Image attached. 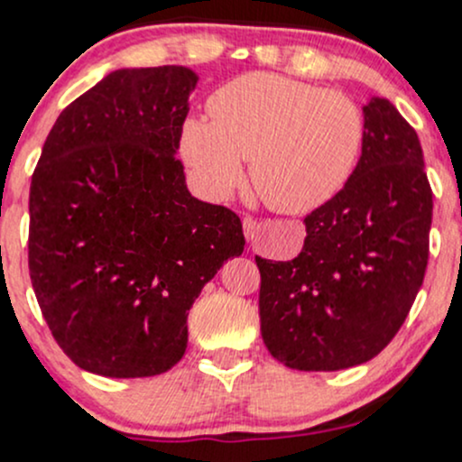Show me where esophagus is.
<instances>
[{
  "mask_svg": "<svg viewBox=\"0 0 462 462\" xmlns=\"http://www.w3.org/2000/svg\"><path fill=\"white\" fill-rule=\"evenodd\" d=\"M243 235H245L247 241H254L258 235V221L254 219V217H245L243 219Z\"/></svg>",
  "mask_w": 462,
  "mask_h": 462,
  "instance_id": "obj_1",
  "label": "esophagus"
}]
</instances>
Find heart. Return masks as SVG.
Listing matches in <instances>:
<instances>
[{
	"mask_svg": "<svg viewBox=\"0 0 462 462\" xmlns=\"http://www.w3.org/2000/svg\"><path fill=\"white\" fill-rule=\"evenodd\" d=\"M210 119L189 116L180 156L201 195L221 201L243 180L284 215L321 208L341 193L365 143V116L347 95L254 71L210 95Z\"/></svg>",
	"mask_w": 462,
	"mask_h": 462,
	"instance_id": "1",
	"label": "heart"
}]
</instances>
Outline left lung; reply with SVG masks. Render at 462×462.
Here are the masks:
<instances>
[{"label":"left lung","instance_id":"obj_1","mask_svg":"<svg viewBox=\"0 0 462 462\" xmlns=\"http://www.w3.org/2000/svg\"><path fill=\"white\" fill-rule=\"evenodd\" d=\"M365 143L337 198L306 217L293 261H264L261 332L300 371L367 363L404 323L428 264L432 190L417 132L389 99L363 106Z\"/></svg>","mask_w":462,"mask_h":462}]
</instances>
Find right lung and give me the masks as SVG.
I'll return each mask as SVG.
<instances>
[{
	"instance_id": "add662e5",
	"label": "right lung",
	"mask_w": 462,
	"mask_h": 462,
	"mask_svg": "<svg viewBox=\"0 0 462 462\" xmlns=\"http://www.w3.org/2000/svg\"><path fill=\"white\" fill-rule=\"evenodd\" d=\"M199 76L110 71L58 115L30 187V278L51 334L106 378L164 374L193 301L245 247L241 219L190 195L176 153Z\"/></svg>"
}]
</instances>
